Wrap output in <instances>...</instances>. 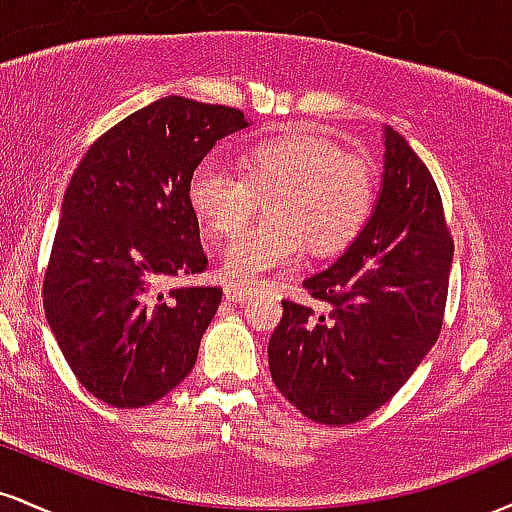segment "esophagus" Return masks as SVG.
Returning <instances> with one entry per match:
<instances>
[{
    "instance_id": "1",
    "label": "esophagus",
    "mask_w": 512,
    "mask_h": 512,
    "mask_svg": "<svg viewBox=\"0 0 512 512\" xmlns=\"http://www.w3.org/2000/svg\"><path fill=\"white\" fill-rule=\"evenodd\" d=\"M250 296H252V289H243V286H233V284L226 286V298H228V301L243 303V301H248Z\"/></svg>"
}]
</instances>
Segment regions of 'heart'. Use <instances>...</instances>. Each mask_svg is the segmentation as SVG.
<instances>
[{
  "label": "heart",
  "mask_w": 512,
  "mask_h": 512,
  "mask_svg": "<svg viewBox=\"0 0 512 512\" xmlns=\"http://www.w3.org/2000/svg\"><path fill=\"white\" fill-rule=\"evenodd\" d=\"M378 195L373 161L346 154L305 127L250 144L238 173L204 161L187 180V204L214 236H233L267 197V219L223 252V274L240 286L289 269L308 250L332 255L354 240Z\"/></svg>",
  "instance_id": "obj_1"
}]
</instances>
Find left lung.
<instances>
[{
    "label": "left lung",
    "instance_id": "8db88e82",
    "mask_svg": "<svg viewBox=\"0 0 512 512\" xmlns=\"http://www.w3.org/2000/svg\"><path fill=\"white\" fill-rule=\"evenodd\" d=\"M452 243L426 163L385 127L378 204L349 250L303 289L327 305L281 301L269 339L274 385L310 421L356 424L390 402L436 344L448 301Z\"/></svg>",
    "mask_w": 512,
    "mask_h": 512
}]
</instances>
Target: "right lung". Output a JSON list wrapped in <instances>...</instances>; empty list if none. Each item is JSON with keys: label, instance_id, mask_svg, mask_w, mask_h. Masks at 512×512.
I'll return each mask as SVG.
<instances>
[{"label": "right lung", "instance_id": "right-lung-1", "mask_svg": "<svg viewBox=\"0 0 512 512\" xmlns=\"http://www.w3.org/2000/svg\"><path fill=\"white\" fill-rule=\"evenodd\" d=\"M243 110L168 96L101 134L76 166L43 279V305L81 385L139 409L190 375L221 303L187 180Z\"/></svg>", "mask_w": 512, "mask_h": 512}]
</instances>
